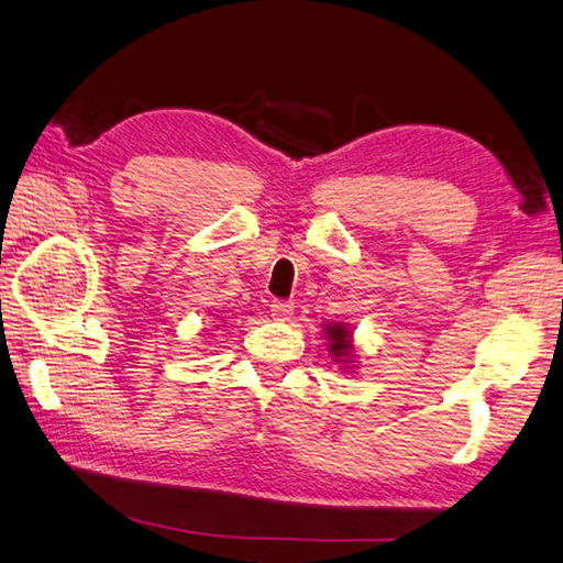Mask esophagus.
<instances>
[{"label": "esophagus", "mask_w": 563, "mask_h": 563, "mask_svg": "<svg viewBox=\"0 0 563 563\" xmlns=\"http://www.w3.org/2000/svg\"><path fill=\"white\" fill-rule=\"evenodd\" d=\"M269 310H272V317H275L277 322H288V319H291V314H294V302L291 300H275L269 306Z\"/></svg>", "instance_id": "1"}]
</instances>
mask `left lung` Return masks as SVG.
<instances>
[{
    "label": "left lung",
    "mask_w": 563,
    "mask_h": 563,
    "mask_svg": "<svg viewBox=\"0 0 563 563\" xmlns=\"http://www.w3.org/2000/svg\"><path fill=\"white\" fill-rule=\"evenodd\" d=\"M324 327V339H327V351L329 357L339 364L341 372L353 374L357 367V355H355V341H353V327L345 322H327Z\"/></svg>",
    "instance_id": "obj_1"
}]
</instances>
